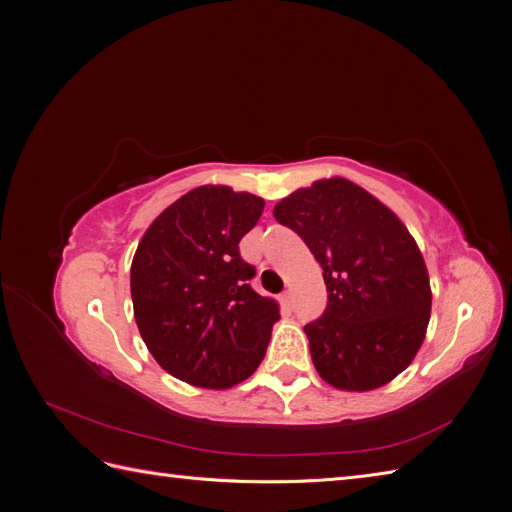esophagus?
Wrapping results in <instances>:
<instances>
[{
  "instance_id": "esophagus-1",
  "label": "esophagus",
  "mask_w": 512,
  "mask_h": 512,
  "mask_svg": "<svg viewBox=\"0 0 512 512\" xmlns=\"http://www.w3.org/2000/svg\"><path fill=\"white\" fill-rule=\"evenodd\" d=\"M280 301H282L286 312H290V309H292V292H290V290L282 292V294H280Z\"/></svg>"
}]
</instances>
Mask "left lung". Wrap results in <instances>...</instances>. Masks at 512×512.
<instances>
[{
    "instance_id": "left-lung-1",
    "label": "left lung",
    "mask_w": 512,
    "mask_h": 512,
    "mask_svg": "<svg viewBox=\"0 0 512 512\" xmlns=\"http://www.w3.org/2000/svg\"><path fill=\"white\" fill-rule=\"evenodd\" d=\"M273 215L324 271L327 309L305 324L318 374L342 391L391 382L421 348L431 314L427 267L408 228L342 177L297 190Z\"/></svg>"
}]
</instances>
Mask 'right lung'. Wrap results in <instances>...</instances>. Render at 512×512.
Wrapping results in <instances>:
<instances>
[{
    "label": "right lung",
    "instance_id": "right-lung-1",
    "mask_svg": "<svg viewBox=\"0 0 512 512\" xmlns=\"http://www.w3.org/2000/svg\"><path fill=\"white\" fill-rule=\"evenodd\" d=\"M262 207L254 194L203 185L164 209L138 243L134 318L170 376L228 389L265 359L280 309L250 286L256 269L239 254Z\"/></svg>",
    "mask_w": 512,
    "mask_h": 512
}]
</instances>
